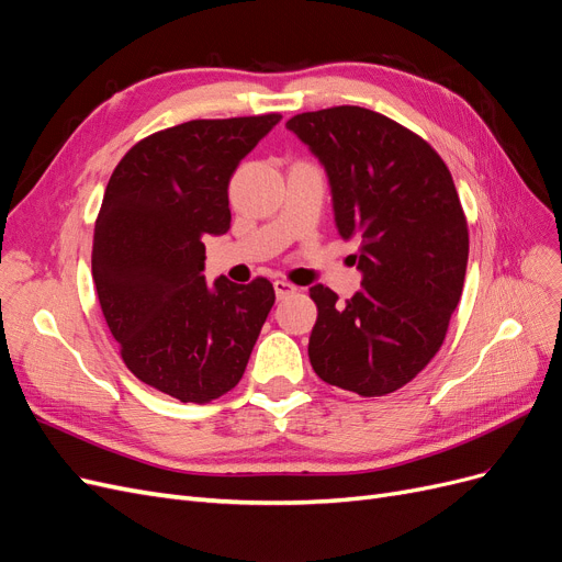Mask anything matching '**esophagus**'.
<instances>
[{"instance_id":"1","label":"esophagus","mask_w":562,"mask_h":562,"mask_svg":"<svg viewBox=\"0 0 562 562\" xmlns=\"http://www.w3.org/2000/svg\"><path fill=\"white\" fill-rule=\"evenodd\" d=\"M295 291H297V288H295L293 283H288V281H283V279H277V281H274V293H277L279 300H283V297H288V295H293Z\"/></svg>"}]
</instances>
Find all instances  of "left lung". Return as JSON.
<instances>
[{
	"instance_id": "1",
	"label": "left lung",
	"mask_w": 562,
	"mask_h": 562,
	"mask_svg": "<svg viewBox=\"0 0 562 562\" xmlns=\"http://www.w3.org/2000/svg\"><path fill=\"white\" fill-rule=\"evenodd\" d=\"M328 176L337 234L361 291L347 302L312 285L316 375L361 396L411 382L440 349L462 297L469 229L448 166L419 135L366 108L288 119Z\"/></svg>"
}]
</instances>
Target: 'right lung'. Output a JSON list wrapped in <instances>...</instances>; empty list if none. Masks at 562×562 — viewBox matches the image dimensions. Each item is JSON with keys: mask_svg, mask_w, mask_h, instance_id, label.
Here are the masks:
<instances>
[{"mask_svg": "<svg viewBox=\"0 0 562 562\" xmlns=\"http://www.w3.org/2000/svg\"><path fill=\"white\" fill-rule=\"evenodd\" d=\"M281 114L196 119L133 145L100 206L91 269L100 307L135 378L182 403L239 384L274 288L206 283V236L229 229L236 166Z\"/></svg>", "mask_w": 562, "mask_h": 562, "instance_id": "1", "label": "right lung"}]
</instances>
